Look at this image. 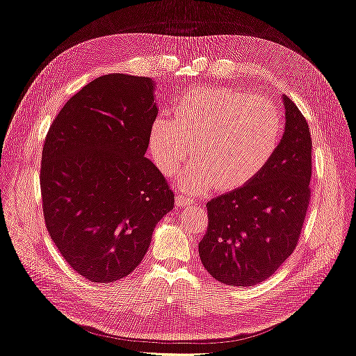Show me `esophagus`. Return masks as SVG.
I'll return each mask as SVG.
<instances>
[{"label": "esophagus", "mask_w": 356, "mask_h": 356, "mask_svg": "<svg viewBox=\"0 0 356 356\" xmlns=\"http://www.w3.org/2000/svg\"><path fill=\"white\" fill-rule=\"evenodd\" d=\"M191 202H193V199H191V197L184 196V195H179V193H178L177 199H175V203H177V207H178V208H181V207H188V204H190Z\"/></svg>", "instance_id": "esophagus-1"}]
</instances>
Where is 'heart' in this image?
Listing matches in <instances>:
<instances>
[{"mask_svg": "<svg viewBox=\"0 0 356 356\" xmlns=\"http://www.w3.org/2000/svg\"><path fill=\"white\" fill-rule=\"evenodd\" d=\"M281 115L272 101L227 88H196L182 96L175 117L157 114L148 132L149 153L165 175L193 156L199 163L181 186L202 193L213 184L232 190L250 181L275 154Z\"/></svg>", "mask_w": 356, "mask_h": 356, "instance_id": "1", "label": "heart"}]
</instances>
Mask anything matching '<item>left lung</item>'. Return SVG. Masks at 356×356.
I'll return each instance as SVG.
<instances>
[{
  "instance_id": "8db88e82",
  "label": "left lung",
  "mask_w": 356,
  "mask_h": 356,
  "mask_svg": "<svg viewBox=\"0 0 356 356\" xmlns=\"http://www.w3.org/2000/svg\"><path fill=\"white\" fill-rule=\"evenodd\" d=\"M285 132L275 154L245 186L207 203L202 264L217 281L252 286L294 252L310 202L312 138L305 115L284 96Z\"/></svg>"
}]
</instances>
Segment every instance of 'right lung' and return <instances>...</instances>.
Here are the masks:
<instances>
[{"mask_svg": "<svg viewBox=\"0 0 356 356\" xmlns=\"http://www.w3.org/2000/svg\"><path fill=\"white\" fill-rule=\"evenodd\" d=\"M148 77L106 74L62 106L42 145L40 186L51 241L72 270L114 282L135 270L175 195L145 152L157 115Z\"/></svg>", "mask_w": 356, "mask_h": 356, "instance_id": "obj_1", "label": "right lung"}]
</instances>
